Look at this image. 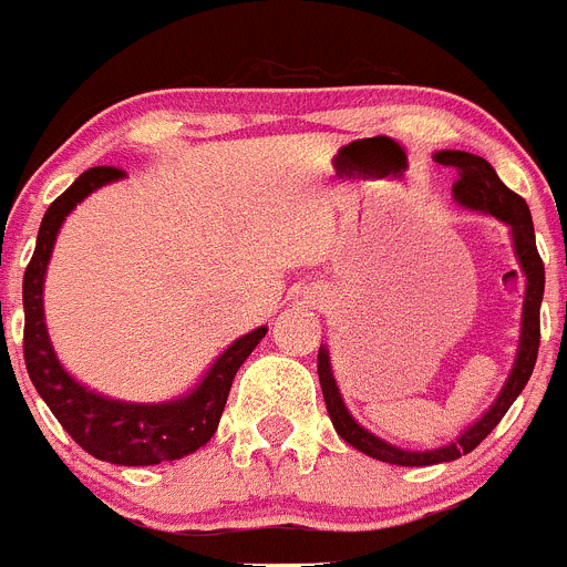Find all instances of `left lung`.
Returning a JSON list of instances; mask_svg holds the SVG:
<instances>
[{
	"instance_id": "8db88e82",
	"label": "left lung",
	"mask_w": 567,
	"mask_h": 567,
	"mask_svg": "<svg viewBox=\"0 0 567 567\" xmlns=\"http://www.w3.org/2000/svg\"><path fill=\"white\" fill-rule=\"evenodd\" d=\"M436 162L444 164V167H453L455 173H458V183H455L453 192L461 205H466V208L472 210H483V214H491L499 221H505V225H511L513 247H516V257L518 262H522L524 277H527V296H524L522 318V346H518L516 368H513L505 390L496 398V403L485 411L483 420L474 422V425L468 427L466 433H461V439H455L453 444L439 450H427V453H409V450L394 447V444H386L384 439L364 431V427L348 414L346 403H342L340 398V390H337L334 384V375H331L329 351L320 348L318 379L334 431L340 433L351 447H357L359 453L370 455V458L375 461L394 463V466H433V463L455 461L461 458V455L472 453V450L499 425V420L507 414L513 400H516L524 386H527L532 370H535L537 348H540V301L543 285H546V271H543L540 251L535 247V227H532L529 205L524 203V197H518L516 192H511V188L499 181V175L494 173V167H491L485 158L474 156V153L442 151L436 153Z\"/></svg>"
}]
</instances>
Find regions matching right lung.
<instances>
[{
  "label": "right lung",
  "mask_w": 567,
  "mask_h": 567,
  "mask_svg": "<svg viewBox=\"0 0 567 567\" xmlns=\"http://www.w3.org/2000/svg\"><path fill=\"white\" fill-rule=\"evenodd\" d=\"M123 175V169L117 167L87 169L45 210L38 230L35 255L24 271V362L38 394L79 447L87 450L99 461L117 463V466H153V463L183 458L210 442L219 427L233 379L255 351L257 342L266 337V326L233 342L216 359L203 384L188 398L173 400V403L136 405L101 398L84 390L62 370L43 323V277L51 247H54L56 230L65 216L76 208V203Z\"/></svg>",
  "instance_id": "1"
}]
</instances>
